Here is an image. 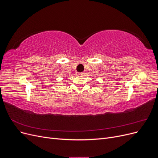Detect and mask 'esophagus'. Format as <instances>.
<instances>
[{
    "instance_id": "obj_1",
    "label": "esophagus",
    "mask_w": 158,
    "mask_h": 158,
    "mask_svg": "<svg viewBox=\"0 0 158 158\" xmlns=\"http://www.w3.org/2000/svg\"><path fill=\"white\" fill-rule=\"evenodd\" d=\"M78 76H84V73H77V74H76Z\"/></svg>"
}]
</instances>
